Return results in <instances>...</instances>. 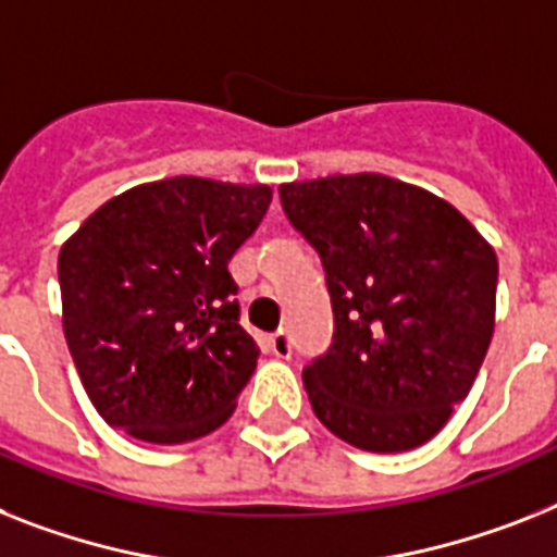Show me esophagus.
<instances>
[{"instance_id":"esophagus-1","label":"esophagus","mask_w":557,"mask_h":557,"mask_svg":"<svg viewBox=\"0 0 557 557\" xmlns=\"http://www.w3.org/2000/svg\"><path fill=\"white\" fill-rule=\"evenodd\" d=\"M270 352H273L275 358L293 356V342H289L287 330H278V333L270 335Z\"/></svg>"}]
</instances>
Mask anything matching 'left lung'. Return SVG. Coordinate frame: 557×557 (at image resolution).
Returning <instances> with one entry per match:
<instances>
[{"label":"left lung","instance_id":"8db88e82","mask_svg":"<svg viewBox=\"0 0 557 557\" xmlns=\"http://www.w3.org/2000/svg\"><path fill=\"white\" fill-rule=\"evenodd\" d=\"M278 196L333 301V344L305 367L312 412L367 453L421 447L493 342L495 250L449 201L381 173L293 182Z\"/></svg>","mask_w":557,"mask_h":557}]
</instances>
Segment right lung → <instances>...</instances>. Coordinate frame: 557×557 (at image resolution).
Here are the masks:
<instances>
[{
  "mask_svg": "<svg viewBox=\"0 0 557 557\" xmlns=\"http://www.w3.org/2000/svg\"><path fill=\"white\" fill-rule=\"evenodd\" d=\"M270 199L268 185L162 178L104 201L64 242V338L110 426L185 444L233 416L261 350L238 324L227 261Z\"/></svg>",
  "mask_w": 557,
  "mask_h": 557,
  "instance_id": "right-lung-1",
  "label": "right lung"
}]
</instances>
